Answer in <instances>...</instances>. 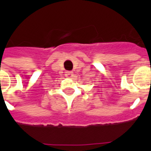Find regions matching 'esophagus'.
I'll return each instance as SVG.
<instances>
[{"instance_id":"esophagus-1","label":"esophagus","mask_w":151,"mask_h":151,"mask_svg":"<svg viewBox=\"0 0 151 151\" xmlns=\"http://www.w3.org/2000/svg\"><path fill=\"white\" fill-rule=\"evenodd\" d=\"M65 76H66V78H72L74 77V73H73V71H67V72H66V74H65Z\"/></svg>"}]
</instances>
